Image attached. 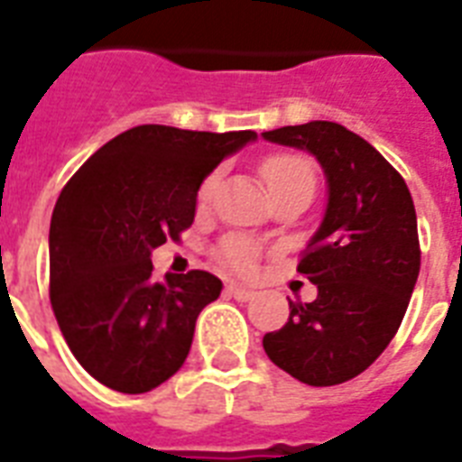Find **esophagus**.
<instances>
[{"label": "esophagus", "mask_w": 462, "mask_h": 462, "mask_svg": "<svg viewBox=\"0 0 462 462\" xmlns=\"http://www.w3.org/2000/svg\"><path fill=\"white\" fill-rule=\"evenodd\" d=\"M225 290H227V295L235 297V300H239V302H249V300H254V295H256L254 290L242 288V285H237V282H230V285H227Z\"/></svg>", "instance_id": "34e87169"}]
</instances>
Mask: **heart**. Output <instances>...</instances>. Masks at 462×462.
<instances>
[{"instance_id": "obj_1", "label": "heart", "mask_w": 462, "mask_h": 462, "mask_svg": "<svg viewBox=\"0 0 462 462\" xmlns=\"http://www.w3.org/2000/svg\"><path fill=\"white\" fill-rule=\"evenodd\" d=\"M261 174H263V180H266L271 191L290 187V184H309V187H314V167H311L307 158L295 153H281L266 158L263 165H261ZM216 184L217 172L208 174L203 180L201 189H199V201L208 203L213 191H216ZM220 259L235 273H254L256 261H259V246H256V242L246 237H230L225 239L223 246H220Z\"/></svg>"}]
</instances>
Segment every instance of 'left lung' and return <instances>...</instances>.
Wrapping results in <instances>:
<instances>
[{
    "instance_id": "obj_1",
    "label": "left lung",
    "mask_w": 462,
    "mask_h": 462,
    "mask_svg": "<svg viewBox=\"0 0 462 462\" xmlns=\"http://www.w3.org/2000/svg\"><path fill=\"white\" fill-rule=\"evenodd\" d=\"M307 151L326 177V210L297 271L314 302H290L281 330L263 336L273 365L309 386L362 374L393 340L420 275L415 203L401 174L350 129L314 119L261 134Z\"/></svg>"
}]
</instances>
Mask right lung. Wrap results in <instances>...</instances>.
I'll list each match as a JSON object with an SVG mask.
<instances>
[{"label": "right lung", "mask_w": 462, "mask_h": 462, "mask_svg": "<svg viewBox=\"0 0 462 462\" xmlns=\"http://www.w3.org/2000/svg\"><path fill=\"white\" fill-rule=\"evenodd\" d=\"M254 132L134 126L69 180L50 223V302L69 350L119 393H146L189 355L223 282L206 271L153 281L151 254L194 223L203 180Z\"/></svg>", "instance_id": "1"}]
</instances>
